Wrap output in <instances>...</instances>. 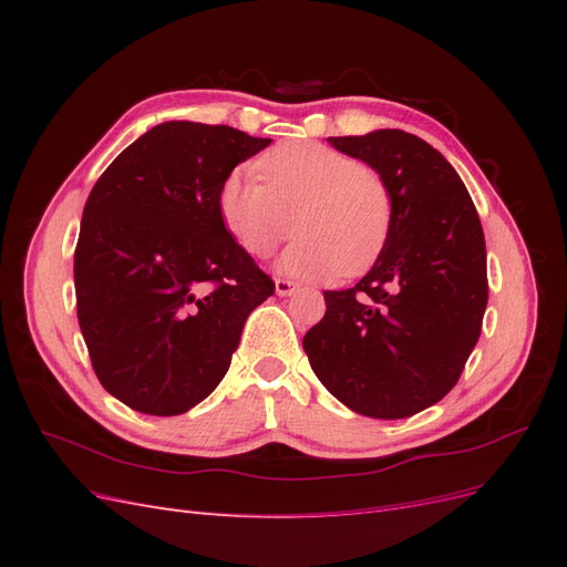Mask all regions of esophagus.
Wrapping results in <instances>:
<instances>
[{"mask_svg":"<svg viewBox=\"0 0 567 567\" xmlns=\"http://www.w3.org/2000/svg\"><path fill=\"white\" fill-rule=\"evenodd\" d=\"M274 288H277V293H279L281 298H286V296H293V293H296L298 284L288 281V279H277V281H274Z\"/></svg>","mask_w":567,"mask_h":567,"instance_id":"34e87169","label":"esophagus"}]
</instances>
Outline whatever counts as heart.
<instances>
[{
    "instance_id": "1",
    "label": "heart",
    "mask_w": 567,
    "mask_h": 567,
    "mask_svg": "<svg viewBox=\"0 0 567 567\" xmlns=\"http://www.w3.org/2000/svg\"><path fill=\"white\" fill-rule=\"evenodd\" d=\"M255 169L262 185L234 169L217 192L221 225L246 252L267 257L298 227L279 260L288 277L331 281L375 262L390 234L392 198L373 167L323 144L288 142L262 153Z\"/></svg>"
}]
</instances>
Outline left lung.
I'll list each match as a JSON object with an SVG mask.
<instances>
[{
  "label": "left lung",
  "mask_w": 567,
  "mask_h": 567,
  "mask_svg": "<svg viewBox=\"0 0 567 567\" xmlns=\"http://www.w3.org/2000/svg\"><path fill=\"white\" fill-rule=\"evenodd\" d=\"M379 173L392 198L388 241L367 277L323 290L302 338L333 398L371 419H406L447 394L487 307V250L475 205L440 151L402 130L329 136Z\"/></svg>",
  "instance_id": "1"
}]
</instances>
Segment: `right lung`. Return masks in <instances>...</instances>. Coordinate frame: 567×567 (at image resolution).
Masks as SVG:
<instances>
[{
	"instance_id": "add662e5",
	"label": "right lung",
	"mask_w": 567,
	"mask_h": 567,
	"mask_svg": "<svg viewBox=\"0 0 567 567\" xmlns=\"http://www.w3.org/2000/svg\"><path fill=\"white\" fill-rule=\"evenodd\" d=\"M269 142L169 120L120 153L84 203L78 321L96 379L130 409L177 416L208 398L274 293L217 210L221 182Z\"/></svg>"
}]
</instances>
